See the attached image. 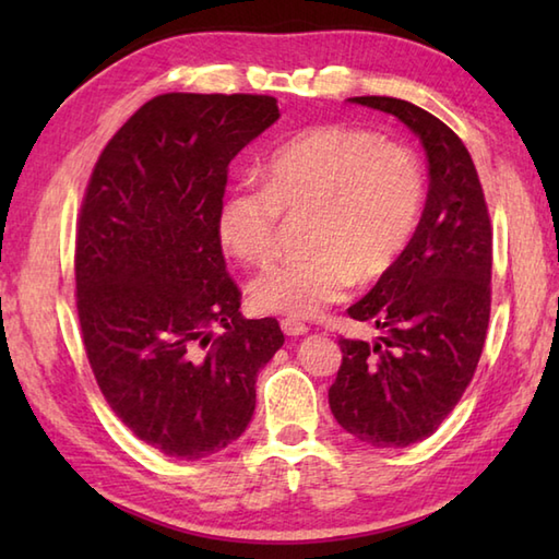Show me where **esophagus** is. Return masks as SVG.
Wrapping results in <instances>:
<instances>
[{
  "label": "esophagus",
  "mask_w": 559,
  "mask_h": 559,
  "mask_svg": "<svg viewBox=\"0 0 559 559\" xmlns=\"http://www.w3.org/2000/svg\"><path fill=\"white\" fill-rule=\"evenodd\" d=\"M281 329L286 336H305L307 334V326L302 322H298V319H290V317L283 319Z\"/></svg>",
  "instance_id": "34e87169"
}]
</instances>
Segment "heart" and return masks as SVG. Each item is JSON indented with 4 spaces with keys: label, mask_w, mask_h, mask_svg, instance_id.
Here are the masks:
<instances>
[{
    "label": "heart",
    "mask_w": 559,
    "mask_h": 559,
    "mask_svg": "<svg viewBox=\"0 0 559 559\" xmlns=\"http://www.w3.org/2000/svg\"><path fill=\"white\" fill-rule=\"evenodd\" d=\"M423 170L413 151L367 129L317 127L273 151L264 185L233 187L218 209V237L245 261L264 259L286 213L310 211L302 254L261 269L249 295L259 310L314 317L396 264L418 228Z\"/></svg>",
    "instance_id": "obj_1"
}]
</instances>
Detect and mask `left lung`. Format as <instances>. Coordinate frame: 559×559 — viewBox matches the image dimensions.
<instances>
[{
    "instance_id": "8db88e82",
    "label": "left lung",
    "mask_w": 559,
    "mask_h": 559,
    "mask_svg": "<svg viewBox=\"0 0 559 559\" xmlns=\"http://www.w3.org/2000/svg\"><path fill=\"white\" fill-rule=\"evenodd\" d=\"M394 115L420 139L430 170L425 211L406 252L348 317L384 331L341 338L329 406L370 447L430 437L471 384L490 322L492 228L468 148L435 115L386 96L348 98Z\"/></svg>"
}]
</instances>
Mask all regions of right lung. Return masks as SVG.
Masks as SVG:
<instances>
[{"instance_id":"1","label":"right lung","mask_w":559,"mask_h":559,"mask_svg":"<svg viewBox=\"0 0 559 559\" xmlns=\"http://www.w3.org/2000/svg\"><path fill=\"white\" fill-rule=\"evenodd\" d=\"M278 117L271 96H156L108 141L83 197L74 266L91 370L117 418L168 456L235 442L286 341L273 317L242 319L216 228L230 160Z\"/></svg>"}]
</instances>
